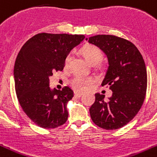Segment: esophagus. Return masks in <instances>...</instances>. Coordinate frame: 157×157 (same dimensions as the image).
Wrapping results in <instances>:
<instances>
[{
	"instance_id": "1",
	"label": "esophagus",
	"mask_w": 157,
	"mask_h": 157,
	"mask_svg": "<svg viewBox=\"0 0 157 157\" xmlns=\"http://www.w3.org/2000/svg\"><path fill=\"white\" fill-rule=\"evenodd\" d=\"M74 96H75V97H81V96H82V93H78V92H75Z\"/></svg>"
}]
</instances>
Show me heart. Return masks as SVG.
Returning a JSON list of instances; mask_svg holds the SVG:
<instances>
[{
    "mask_svg": "<svg viewBox=\"0 0 157 157\" xmlns=\"http://www.w3.org/2000/svg\"><path fill=\"white\" fill-rule=\"evenodd\" d=\"M82 52L85 59L93 65L98 64L103 58V52H101V50L98 47L93 44H88L85 46L82 49ZM70 60L71 54H68L64 59V66L68 67L70 63ZM93 81V78L91 77H84V76L76 75L72 79L71 85L76 90L83 91L85 90L87 85L91 84Z\"/></svg>",
    "mask_w": 157,
    "mask_h": 157,
    "instance_id": "b5f03b06",
    "label": "heart"
}]
</instances>
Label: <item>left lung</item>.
<instances>
[{"mask_svg": "<svg viewBox=\"0 0 157 157\" xmlns=\"http://www.w3.org/2000/svg\"><path fill=\"white\" fill-rule=\"evenodd\" d=\"M89 42L107 56L109 68L101 85L113 91L106 101L105 95L95 94L89 109L91 118L104 129H118L133 119L144 103L147 90L144 60L138 48L124 38L97 35L89 37Z\"/></svg>", "mask_w": 157, "mask_h": 157, "instance_id": "1", "label": "left lung"}]
</instances>
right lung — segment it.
<instances>
[{"label": "right lung", "mask_w": 157, "mask_h": 157, "mask_svg": "<svg viewBox=\"0 0 157 157\" xmlns=\"http://www.w3.org/2000/svg\"><path fill=\"white\" fill-rule=\"evenodd\" d=\"M85 37L38 33L20 50L13 70L16 93L23 111L39 127L55 128L67 121V103L73 97V91L68 86L52 90L49 76L64 69L66 56Z\"/></svg>", "instance_id": "right-lung-1"}]
</instances>
